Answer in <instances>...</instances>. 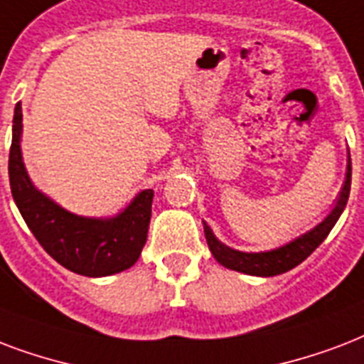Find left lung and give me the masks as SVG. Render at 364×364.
I'll return each mask as SVG.
<instances>
[{
    "label": "left lung",
    "instance_id": "left-lung-1",
    "mask_svg": "<svg viewBox=\"0 0 364 364\" xmlns=\"http://www.w3.org/2000/svg\"><path fill=\"white\" fill-rule=\"evenodd\" d=\"M349 188H351V159H348L346 182H343V188L340 191L336 205H334V208H332L325 220L319 222L314 230H309V232L296 237L294 241H290V243L283 245V247H279V249L266 250V252H241V250L230 249L224 243H220L218 239L214 237L213 230L203 222L208 249H210L218 264H222L228 269L247 273V275L273 277V275H279V273L289 272L292 267H296L298 264H302L331 233V230L340 218V214L343 213V208L348 205Z\"/></svg>",
    "mask_w": 364,
    "mask_h": 364
}]
</instances>
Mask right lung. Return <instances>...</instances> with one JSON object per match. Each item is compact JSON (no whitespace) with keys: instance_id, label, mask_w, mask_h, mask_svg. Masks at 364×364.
Segmentation results:
<instances>
[{"instance_id":"add662e5","label":"right lung","mask_w":364,"mask_h":364,"mask_svg":"<svg viewBox=\"0 0 364 364\" xmlns=\"http://www.w3.org/2000/svg\"><path fill=\"white\" fill-rule=\"evenodd\" d=\"M21 134L22 106L18 102L9 151L11 193L47 255L85 277H106L134 266L148 239L154 190L140 191L114 218H87L68 213L32 184L22 161Z\"/></svg>"}]
</instances>
